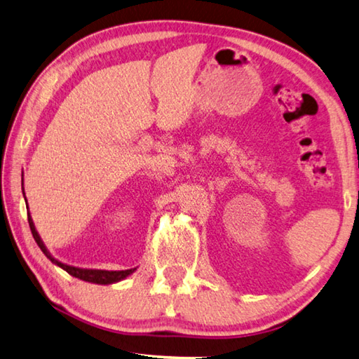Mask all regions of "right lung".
I'll use <instances>...</instances> for the list:
<instances>
[{"instance_id": "1", "label": "right lung", "mask_w": 359, "mask_h": 359, "mask_svg": "<svg viewBox=\"0 0 359 359\" xmlns=\"http://www.w3.org/2000/svg\"><path fill=\"white\" fill-rule=\"evenodd\" d=\"M23 196H25V190H23ZM28 223H29V227H31V232H32V237H34L36 243L39 245V248H41L42 252L47 256L51 262H53L55 265L61 266L62 270H66L69 275H72L74 278H78L81 279V281H86V283H93V284H114V283H119L122 281V279H126L127 276L132 275V273L136 270V269H130V270H117V271H109V270H93V269H78V266H72V265H67V264H62L60 262V260L55 259L53 256H51L50 251L47 250V246L43 245L41 236H39V232L36 231V226H34V221H32L31 215L28 213Z\"/></svg>"}]
</instances>
